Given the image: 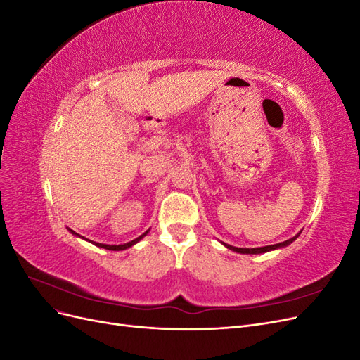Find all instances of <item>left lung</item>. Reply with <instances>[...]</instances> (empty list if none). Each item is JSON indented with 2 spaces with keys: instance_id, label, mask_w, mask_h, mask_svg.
<instances>
[{
  "instance_id": "left-lung-1",
  "label": "left lung",
  "mask_w": 360,
  "mask_h": 360,
  "mask_svg": "<svg viewBox=\"0 0 360 360\" xmlns=\"http://www.w3.org/2000/svg\"><path fill=\"white\" fill-rule=\"evenodd\" d=\"M300 234V233H299ZM299 234H296L294 237L288 238V240L285 242H281V243H276V245H270V246H263V248H234V246H230V245H225L226 248H230L231 250H236V252H240V254H264V252H269V250H274V249H278V248H284L290 243H292L296 238L299 237Z\"/></svg>"
}]
</instances>
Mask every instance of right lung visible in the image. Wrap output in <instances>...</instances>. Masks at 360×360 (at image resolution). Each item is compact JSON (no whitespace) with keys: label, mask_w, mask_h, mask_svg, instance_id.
Segmentation results:
<instances>
[{"label":"right lung","mask_w":360,"mask_h":360,"mask_svg":"<svg viewBox=\"0 0 360 360\" xmlns=\"http://www.w3.org/2000/svg\"><path fill=\"white\" fill-rule=\"evenodd\" d=\"M69 231L70 233H73V234H76L75 231H72L70 230V228H69ZM148 231H146L143 236H139L138 238H135V240H132V242H129V243H124V245H102V243H96V242H91L93 245H96V246H99V248H103V249H110V250H123V249H127V248H130V246H132V245H135L136 242H139L141 240V238H143L146 234H147ZM76 236H79V234H76Z\"/></svg>","instance_id":"obj_1"}]
</instances>
